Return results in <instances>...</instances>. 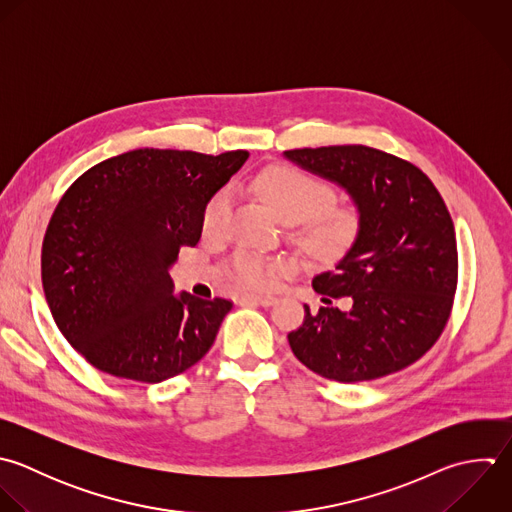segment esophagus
<instances>
[{
  "mask_svg": "<svg viewBox=\"0 0 512 512\" xmlns=\"http://www.w3.org/2000/svg\"><path fill=\"white\" fill-rule=\"evenodd\" d=\"M243 305H261V307H271L277 303V297L273 295H243L241 297Z\"/></svg>",
  "mask_w": 512,
  "mask_h": 512,
  "instance_id": "obj_1",
  "label": "esophagus"
}]
</instances>
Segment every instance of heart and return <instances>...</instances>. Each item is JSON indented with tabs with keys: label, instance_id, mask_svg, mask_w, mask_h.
<instances>
[{
	"label": "heart",
	"instance_id": "obj_1",
	"mask_svg": "<svg viewBox=\"0 0 512 512\" xmlns=\"http://www.w3.org/2000/svg\"><path fill=\"white\" fill-rule=\"evenodd\" d=\"M257 195L287 225L305 223L303 241L319 257L339 255L357 235L359 219L351 207H333V191L321 179L295 169L271 167L255 179ZM227 215V193H219L205 209V229H217ZM283 271V263L255 253H239L231 273L243 287L271 289Z\"/></svg>",
	"mask_w": 512,
	"mask_h": 512
}]
</instances>
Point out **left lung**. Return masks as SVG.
<instances>
[{
  "label": "left lung",
  "instance_id": "8db88e82",
  "mask_svg": "<svg viewBox=\"0 0 512 512\" xmlns=\"http://www.w3.org/2000/svg\"><path fill=\"white\" fill-rule=\"evenodd\" d=\"M301 169L339 185L359 227L333 271L313 279L329 307L289 333L295 357L339 383L373 381L421 359L443 333L457 291L459 255L451 213L413 163L365 145L283 151ZM345 296L341 312L331 298Z\"/></svg>",
  "mask_w": 512,
  "mask_h": 512
}]
</instances>
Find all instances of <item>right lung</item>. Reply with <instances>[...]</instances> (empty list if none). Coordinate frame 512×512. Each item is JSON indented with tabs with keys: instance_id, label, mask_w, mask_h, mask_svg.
<instances>
[{
	"instance_id": "obj_1",
	"label": "right lung",
	"mask_w": 512,
	"mask_h": 512,
	"mask_svg": "<svg viewBox=\"0 0 512 512\" xmlns=\"http://www.w3.org/2000/svg\"><path fill=\"white\" fill-rule=\"evenodd\" d=\"M247 157L135 149L93 165L59 199L41 247L43 293L95 369L161 383L211 349L233 303L173 293L169 267L199 243L207 203Z\"/></svg>"
}]
</instances>
